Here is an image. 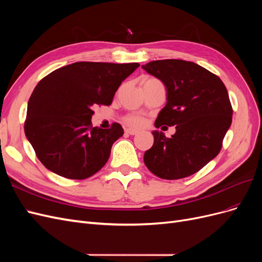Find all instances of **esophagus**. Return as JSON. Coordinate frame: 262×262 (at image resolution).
Instances as JSON below:
<instances>
[{
	"label": "esophagus",
	"mask_w": 262,
	"mask_h": 262,
	"mask_svg": "<svg viewBox=\"0 0 262 262\" xmlns=\"http://www.w3.org/2000/svg\"><path fill=\"white\" fill-rule=\"evenodd\" d=\"M125 133L126 134H130V136H136V134H138V130H134V129H125Z\"/></svg>",
	"instance_id": "obj_1"
}]
</instances>
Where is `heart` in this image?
<instances>
[{"mask_svg":"<svg viewBox=\"0 0 262 262\" xmlns=\"http://www.w3.org/2000/svg\"><path fill=\"white\" fill-rule=\"evenodd\" d=\"M149 81H157V80L154 77H144L143 80H142V82H149ZM124 120L126 123H128L129 125H132V126H141L144 124V119L140 116H136V115L126 116Z\"/></svg>","mask_w":262,"mask_h":262,"instance_id":"heart-1","label":"heart"}]
</instances>
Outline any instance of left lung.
I'll return each instance as SVG.
<instances>
[{
    "label": "left lung",
    "mask_w": 262,
    "mask_h": 262,
    "mask_svg": "<svg viewBox=\"0 0 262 262\" xmlns=\"http://www.w3.org/2000/svg\"><path fill=\"white\" fill-rule=\"evenodd\" d=\"M142 68L167 91L155 126L176 125L171 138L153 131L154 144L144 153L146 167L162 179L191 176L220 153L231 126L233 108L226 87L217 75L190 61L156 60Z\"/></svg>",
    "instance_id": "1"
}]
</instances>
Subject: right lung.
<instances>
[{"mask_svg": "<svg viewBox=\"0 0 262 262\" xmlns=\"http://www.w3.org/2000/svg\"><path fill=\"white\" fill-rule=\"evenodd\" d=\"M139 63L75 62L45 76L28 101L24 129L38 160L47 169L82 180L104 167L112 146L123 136L92 125V107L109 106L119 86Z\"/></svg>", "mask_w": 262, "mask_h": 262, "instance_id": "right-lung-1", "label": "right lung"}]
</instances>
